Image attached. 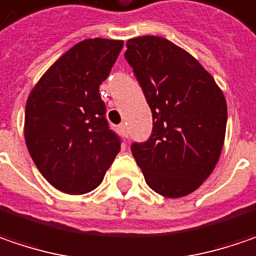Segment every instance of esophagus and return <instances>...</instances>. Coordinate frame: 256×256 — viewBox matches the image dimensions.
Here are the masks:
<instances>
[{
    "instance_id": "34e87169",
    "label": "esophagus",
    "mask_w": 256,
    "mask_h": 256,
    "mask_svg": "<svg viewBox=\"0 0 256 256\" xmlns=\"http://www.w3.org/2000/svg\"><path fill=\"white\" fill-rule=\"evenodd\" d=\"M120 131H121V134L124 136H128V126H126V124H121L120 125Z\"/></svg>"
}]
</instances>
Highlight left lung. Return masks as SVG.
<instances>
[{"label": "left lung", "mask_w": 256, "mask_h": 256, "mask_svg": "<svg viewBox=\"0 0 256 256\" xmlns=\"http://www.w3.org/2000/svg\"><path fill=\"white\" fill-rule=\"evenodd\" d=\"M125 58L152 112L151 136L131 146L132 156L156 193L187 196L220 157L228 121L224 92L196 58L167 38H131Z\"/></svg>", "instance_id": "left-lung-1"}]
</instances>
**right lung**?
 <instances>
[{"label": "right lung", "instance_id": "obj_1", "mask_svg": "<svg viewBox=\"0 0 256 256\" xmlns=\"http://www.w3.org/2000/svg\"><path fill=\"white\" fill-rule=\"evenodd\" d=\"M122 40L88 38L58 58L32 88L24 136L46 180L68 194H84L102 183L121 150L109 130L99 84L108 78Z\"/></svg>", "mask_w": 256, "mask_h": 256}]
</instances>
